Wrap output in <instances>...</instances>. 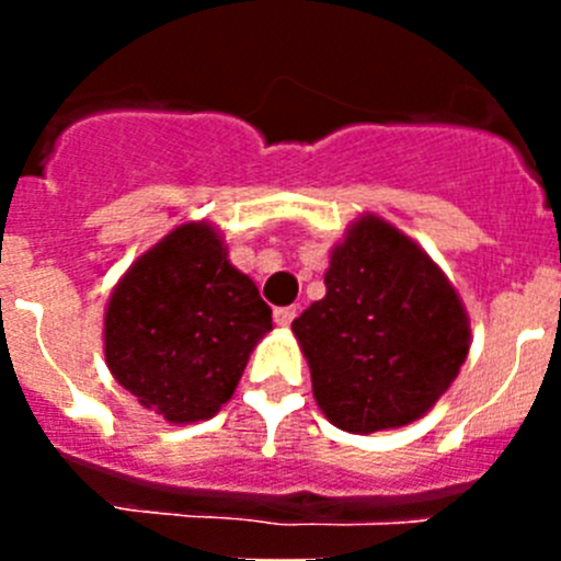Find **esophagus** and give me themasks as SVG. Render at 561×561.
Segmentation results:
<instances>
[{
    "label": "esophagus",
    "mask_w": 561,
    "mask_h": 561,
    "mask_svg": "<svg viewBox=\"0 0 561 561\" xmlns=\"http://www.w3.org/2000/svg\"><path fill=\"white\" fill-rule=\"evenodd\" d=\"M295 314V306H280V309H275V323L280 325V329H286V325H291Z\"/></svg>",
    "instance_id": "obj_1"
}]
</instances>
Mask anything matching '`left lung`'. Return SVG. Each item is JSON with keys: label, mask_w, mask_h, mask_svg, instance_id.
I'll return each mask as SVG.
<instances>
[{"label": "left lung", "mask_w": 561, "mask_h": 561, "mask_svg": "<svg viewBox=\"0 0 561 561\" xmlns=\"http://www.w3.org/2000/svg\"><path fill=\"white\" fill-rule=\"evenodd\" d=\"M317 408L345 433L413 424L469 354L463 300L399 227L362 213L331 250L325 297L291 323Z\"/></svg>", "instance_id": "obj_1"}]
</instances>
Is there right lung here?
<instances>
[{"label":"right lung","instance_id":"right-lung-1","mask_svg":"<svg viewBox=\"0 0 561 561\" xmlns=\"http://www.w3.org/2000/svg\"><path fill=\"white\" fill-rule=\"evenodd\" d=\"M272 309L227 257L210 221H185L142 252L108 295L103 354L146 410L193 424L232 399Z\"/></svg>","mask_w":561,"mask_h":561}]
</instances>
